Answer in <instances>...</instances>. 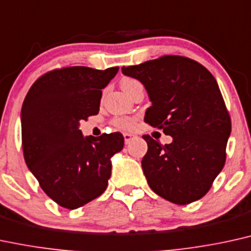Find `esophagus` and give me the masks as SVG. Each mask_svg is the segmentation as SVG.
<instances>
[{
    "label": "esophagus",
    "mask_w": 251,
    "mask_h": 251,
    "mask_svg": "<svg viewBox=\"0 0 251 251\" xmlns=\"http://www.w3.org/2000/svg\"><path fill=\"white\" fill-rule=\"evenodd\" d=\"M132 137H133V135H132V134H129V133H124V139H125V144H126V145L129 144V141L132 140Z\"/></svg>",
    "instance_id": "obj_1"
}]
</instances>
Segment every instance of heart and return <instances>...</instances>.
I'll use <instances>...</instances> for the list:
<instances>
[{"mask_svg": "<svg viewBox=\"0 0 251 251\" xmlns=\"http://www.w3.org/2000/svg\"><path fill=\"white\" fill-rule=\"evenodd\" d=\"M137 83V80L134 79H124L122 81V89L126 86L132 85V84ZM134 119L132 118H127V117H123V118H118V119L114 120V125L117 126L118 128H122V129H131L134 127Z\"/></svg>", "mask_w": 251, "mask_h": 251, "instance_id": "1", "label": "heart"}]
</instances>
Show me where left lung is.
<instances>
[{"instance_id":"left-lung-1","label":"left lung","mask_w":251,"mask_h":251,"mask_svg":"<svg viewBox=\"0 0 251 251\" xmlns=\"http://www.w3.org/2000/svg\"><path fill=\"white\" fill-rule=\"evenodd\" d=\"M122 71L146 89L152 106L145 122L173 138L162 146L143 137L149 150L141 166L151 189L176 204L200 200L225 166L231 132L216 79L200 63L181 56L123 66Z\"/></svg>"}]
</instances>
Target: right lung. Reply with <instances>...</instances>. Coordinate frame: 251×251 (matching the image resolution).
<instances>
[{
	"mask_svg": "<svg viewBox=\"0 0 251 251\" xmlns=\"http://www.w3.org/2000/svg\"><path fill=\"white\" fill-rule=\"evenodd\" d=\"M119 68L71 66L48 72L26 93L21 111L25 164L45 194L77 209L106 189L111 158L124 147L119 132L84 137L80 120L99 112L101 90Z\"/></svg>",
	"mask_w": 251,
	"mask_h": 251,
	"instance_id": "obj_1",
	"label": "right lung"
}]
</instances>
